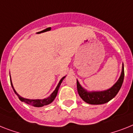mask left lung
I'll list each match as a JSON object with an SVG mask.
<instances>
[{
	"label": "left lung",
	"mask_w": 133,
	"mask_h": 133,
	"mask_svg": "<svg viewBox=\"0 0 133 133\" xmlns=\"http://www.w3.org/2000/svg\"><path fill=\"white\" fill-rule=\"evenodd\" d=\"M124 77V64L122 65V73L119 79L111 88L107 90L101 91V92H88L86 90L82 87L79 82L77 80V88L79 96L83 101L91 105H101L106 103L107 102L114 98L118 94L119 90L123 84Z\"/></svg>",
	"instance_id": "8db88e82"
}]
</instances>
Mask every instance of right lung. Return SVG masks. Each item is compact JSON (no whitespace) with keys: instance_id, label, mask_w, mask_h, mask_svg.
<instances>
[{"instance_id":"1","label":"right lung","mask_w":133,"mask_h":133,"mask_svg":"<svg viewBox=\"0 0 133 133\" xmlns=\"http://www.w3.org/2000/svg\"><path fill=\"white\" fill-rule=\"evenodd\" d=\"M64 77H65V76L63 77L60 79L58 84V85H57V87L56 88L55 90L53 92L51 93V95H50L49 96H48V98H44V99H28V98H23V97L19 96V94L16 92V91L15 90V89H14V85H13V84H12L11 79V86L12 88H13V89H14V92L17 94V96H18V98H19V99L21 101L24 102L25 103L28 104V105H32V106H33V107H43V106H44V105H49V104H50L51 103L53 102V101L55 99V98L56 97V95L57 94H58V89L59 88H60V84H61L62 82L64 79Z\"/></svg>"}]
</instances>
